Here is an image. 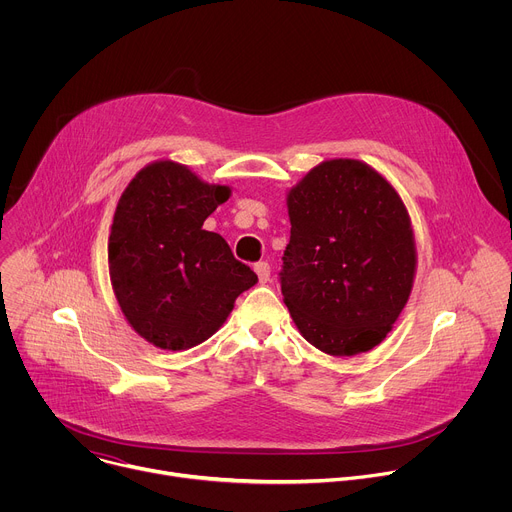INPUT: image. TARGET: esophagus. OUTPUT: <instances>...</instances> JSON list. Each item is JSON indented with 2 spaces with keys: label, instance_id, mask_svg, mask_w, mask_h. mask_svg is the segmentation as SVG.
<instances>
[{
  "label": "esophagus",
  "instance_id": "34e87169",
  "mask_svg": "<svg viewBox=\"0 0 512 512\" xmlns=\"http://www.w3.org/2000/svg\"><path fill=\"white\" fill-rule=\"evenodd\" d=\"M255 273H257V277H259V283H267V281H269V277H271L269 263H265V261L255 263Z\"/></svg>",
  "mask_w": 512,
  "mask_h": 512
}]
</instances>
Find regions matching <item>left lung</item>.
Masks as SVG:
<instances>
[{
	"instance_id": "1",
	"label": "left lung",
	"mask_w": 512,
	"mask_h": 512,
	"mask_svg": "<svg viewBox=\"0 0 512 512\" xmlns=\"http://www.w3.org/2000/svg\"><path fill=\"white\" fill-rule=\"evenodd\" d=\"M281 294L300 334L330 356L381 344L413 289L417 249L393 184L352 158L324 160L287 190Z\"/></svg>"
}]
</instances>
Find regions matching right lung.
Segmentation results:
<instances>
[{
	"instance_id": "right-lung-1",
	"label": "right lung",
	"mask_w": 512,
	"mask_h": 512,
	"mask_svg": "<svg viewBox=\"0 0 512 512\" xmlns=\"http://www.w3.org/2000/svg\"><path fill=\"white\" fill-rule=\"evenodd\" d=\"M231 186L208 184L188 166L156 160L123 190L109 235V277L129 326L162 350L208 340L257 283L229 243L204 231Z\"/></svg>"
}]
</instances>
